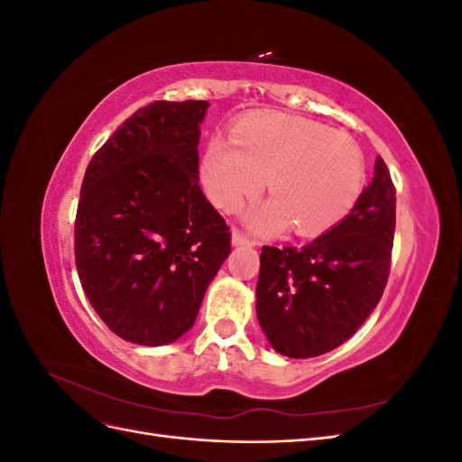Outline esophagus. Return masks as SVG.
<instances>
[{
	"label": "esophagus",
	"mask_w": 462,
	"mask_h": 462,
	"mask_svg": "<svg viewBox=\"0 0 462 462\" xmlns=\"http://www.w3.org/2000/svg\"><path fill=\"white\" fill-rule=\"evenodd\" d=\"M231 245L233 246H254L256 243L250 241L246 235H243L241 231H233L231 233Z\"/></svg>",
	"instance_id": "1"
}]
</instances>
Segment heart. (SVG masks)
Instances as JSON below:
<instances>
[{"mask_svg": "<svg viewBox=\"0 0 462 462\" xmlns=\"http://www.w3.org/2000/svg\"><path fill=\"white\" fill-rule=\"evenodd\" d=\"M272 199L245 214L250 227L273 235L329 231L355 208L365 189V156L351 136L292 114H258L239 121L231 143L214 136L200 160L209 202L235 209L263 187Z\"/></svg>", "mask_w": 462, "mask_h": 462, "instance_id": "1", "label": "heart"}]
</instances>
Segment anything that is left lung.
I'll list each match as a JSON object with an SVG mask.
<instances>
[{
  "instance_id": "8db88e82",
  "label": "left lung",
  "mask_w": 462,
  "mask_h": 462,
  "mask_svg": "<svg viewBox=\"0 0 462 462\" xmlns=\"http://www.w3.org/2000/svg\"><path fill=\"white\" fill-rule=\"evenodd\" d=\"M395 187L377 156L370 185L337 226L300 248L262 246L256 316L273 351L326 355L380 302L395 233Z\"/></svg>"
}]
</instances>
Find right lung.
Listing matches in <instances>:
<instances>
[{
	"instance_id": "1",
	"label": "right lung",
	"mask_w": 462,
	"mask_h": 462,
	"mask_svg": "<svg viewBox=\"0 0 462 462\" xmlns=\"http://www.w3.org/2000/svg\"><path fill=\"white\" fill-rule=\"evenodd\" d=\"M209 104L153 102L94 153L75 221V262L94 310L121 339L160 346L192 326L231 253L199 185Z\"/></svg>"
}]
</instances>
